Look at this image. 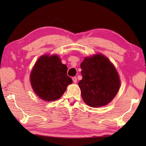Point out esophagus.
Segmentation results:
<instances>
[{
    "instance_id": "1",
    "label": "esophagus",
    "mask_w": 146,
    "mask_h": 146,
    "mask_svg": "<svg viewBox=\"0 0 146 146\" xmlns=\"http://www.w3.org/2000/svg\"><path fill=\"white\" fill-rule=\"evenodd\" d=\"M72 80H73V82L74 83H76L77 82V78H76V77H75V76L73 77Z\"/></svg>"
}]
</instances>
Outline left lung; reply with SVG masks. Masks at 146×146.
<instances>
[{
    "instance_id": "obj_1",
    "label": "left lung",
    "mask_w": 146,
    "mask_h": 146,
    "mask_svg": "<svg viewBox=\"0 0 146 146\" xmlns=\"http://www.w3.org/2000/svg\"><path fill=\"white\" fill-rule=\"evenodd\" d=\"M82 80L78 82L83 101L92 107L107 105L120 87L116 69L108 59L101 54L85 58L80 64Z\"/></svg>"
}]
</instances>
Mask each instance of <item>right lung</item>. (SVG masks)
Listing matches in <instances>:
<instances>
[{"label":"right lung","mask_w":146,"mask_h":146,"mask_svg":"<svg viewBox=\"0 0 146 146\" xmlns=\"http://www.w3.org/2000/svg\"><path fill=\"white\" fill-rule=\"evenodd\" d=\"M67 66L56 55L40 58L34 66L30 76L32 87L42 100L54 101L60 98L67 86L73 83L67 75Z\"/></svg>","instance_id":"right-lung-1"}]
</instances>
